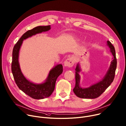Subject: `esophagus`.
Wrapping results in <instances>:
<instances>
[{"instance_id":"esophagus-1","label":"esophagus","mask_w":126,"mask_h":126,"mask_svg":"<svg viewBox=\"0 0 126 126\" xmlns=\"http://www.w3.org/2000/svg\"><path fill=\"white\" fill-rule=\"evenodd\" d=\"M74 60L73 58L69 57V58H68L64 62V65L66 67H71L74 65Z\"/></svg>"}]
</instances>
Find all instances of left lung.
I'll list each match as a JSON object with an SVG mask.
<instances>
[{
    "instance_id": "left-lung-1",
    "label": "left lung",
    "mask_w": 126,
    "mask_h": 126,
    "mask_svg": "<svg viewBox=\"0 0 126 126\" xmlns=\"http://www.w3.org/2000/svg\"><path fill=\"white\" fill-rule=\"evenodd\" d=\"M107 45L110 48V51L112 53L113 58L107 74L101 80L98 82L93 84L87 88H82L80 86V77L79 74L81 71L79 63L77 64L75 68V86L73 89V92L75 95L80 98H95L99 96L105 90L112 82L115 78V72L117 68V61L116 57V52L115 47L111 43L108 41Z\"/></svg>"
}]
</instances>
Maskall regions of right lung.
Masks as SVG:
<instances>
[{
    "mask_svg": "<svg viewBox=\"0 0 126 126\" xmlns=\"http://www.w3.org/2000/svg\"><path fill=\"white\" fill-rule=\"evenodd\" d=\"M50 29L51 26H38L28 31L16 44L13 49L11 71L15 82L21 91L34 99H43L48 97L52 94L55 89L56 80L63 72V66L62 64H58L53 68L44 83H33L27 79L21 72L18 62L19 52L22 41L24 40Z\"/></svg>",
    "mask_w": 126,
    "mask_h": 126,
    "instance_id": "obj_1",
    "label": "right lung"
}]
</instances>
